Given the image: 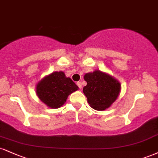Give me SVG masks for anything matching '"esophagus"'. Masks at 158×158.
I'll list each match as a JSON object with an SVG mask.
<instances>
[{"instance_id":"1","label":"esophagus","mask_w":158,"mask_h":158,"mask_svg":"<svg viewBox=\"0 0 158 158\" xmlns=\"http://www.w3.org/2000/svg\"><path fill=\"white\" fill-rule=\"evenodd\" d=\"M77 86L79 87V88L81 89V87H82V85H81V81H77Z\"/></svg>"}]
</instances>
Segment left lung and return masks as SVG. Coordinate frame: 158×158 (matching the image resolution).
I'll use <instances>...</instances> for the list:
<instances>
[{
  "instance_id": "obj_1",
  "label": "left lung",
  "mask_w": 158,
  "mask_h": 158,
  "mask_svg": "<svg viewBox=\"0 0 158 158\" xmlns=\"http://www.w3.org/2000/svg\"><path fill=\"white\" fill-rule=\"evenodd\" d=\"M84 79L87 85L83 87V93L94 110L102 111L107 109L120 94L121 83L113 76L99 70L85 74Z\"/></svg>"
}]
</instances>
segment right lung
<instances>
[{
    "instance_id": "1",
    "label": "right lung",
    "mask_w": 158,
    "mask_h": 158,
    "mask_svg": "<svg viewBox=\"0 0 158 158\" xmlns=\"http://www.w3.org/2000/svg\"><path fill=\"white\" fill-rule=\"evenodd\" d=\"M79 90V87L62 71H54L37 82L36 94L47 107L57 109L66 102L70 94Z\"/></svg>"
}]
</instances>
